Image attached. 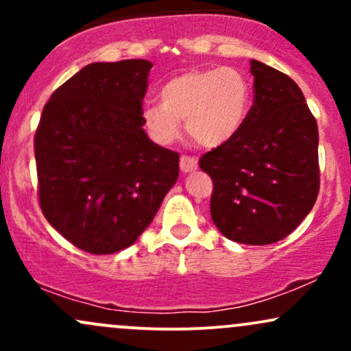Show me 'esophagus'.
<instances>
[{
	"instance_id": "34e87169",
	"label": "esophagus",
	"mask_w": 351,
	"mask_h": 351,
	"mask_svg": "<svg viewBox=\"0 0 351 351\" xmlns=\"http://www.w3.org/2000/svg\"><path fill=\"white\" fill-rule=\"evenodd\" d=\"M180 168L183 173H193L198 170V160L195 156H181Z\"/></svg>"
}]
</instances>
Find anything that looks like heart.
Returning <instances> with one entry per match:
<instances>
[{
  "instance_id": "obj_1",
  "label": "heart",
  "mask_w": 351,
  "mask_h": 351,
  "mask_svg": "<svg viewBox=\"0 0 351 351\" xmlns=\"http://www.w3.org/2000/svg\"><path fill=\"white\" fill-rule=\"evenodd\" d=\"M162 104H148L142 122L160 145L180 136L181 122L201 147L216 148L243 130L252 106L247 75L236 67L191 69L168 80L160 90Z\"/></svg>"
}]
</instances>
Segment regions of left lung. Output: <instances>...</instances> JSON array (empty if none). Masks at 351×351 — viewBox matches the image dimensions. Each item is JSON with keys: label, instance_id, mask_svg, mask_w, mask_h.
I'll return each instance as SVG.
<instances>
[{"label": "left lung", "instance_id": "obj_1", "mask_svg": "<svg viewBox=\"0 0 351 351\" xmlns=\"http://www.w3.org/2000/svg\"><path fill=\"white\" fill-rule=\"evenodd\" d=\"M254 104L234 138L204 153L213 180L211 217L221 234L265 245L287 237L315 204L320 188L318 128L300 87L251 60Z\"/></svg>", "mask_w": 351, "mask_h": 351}]
</instances>
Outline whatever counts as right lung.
Segmentation results:
<instances>
[{
    "mask_svg": "<svg viewBox=\"0 0 351 351\" xmlns=\"http://www.w3.org/2000/svg\"><path fill=\"white\" fill-rule=\"evenodd\" d=\"M152 67L145 59L88 64L44 106L34 136L39 204L86 252L134 244L178 180V153L143 130Z\"/></svg>",
    "mask_w": 351,
    "mask_h": 351,
    "instance_id": "1",
    "label": "right lung"
}]
</instances>
